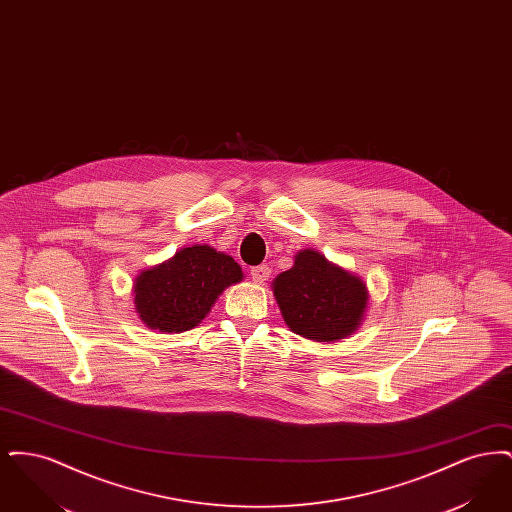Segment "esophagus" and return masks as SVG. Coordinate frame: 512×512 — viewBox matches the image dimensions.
I'll return each instance as SVG.
<instances>
[{
  "instance_id": "esophagus-1",
  "label": "esophagus",
  "mask_w": 512,
  "mask_h": 512,
  "mask_svg": "<svg viewBox=\"0 0 512 512\" xmlns=\"http://www.w3.org/2000/svg\"><path fill=\"white\" fill-rule=\"evenodd\" d=\"M270 276V268L268 265H259V267L251 268V278L255 284H265Z\"/></svg>"
}]
</instances>
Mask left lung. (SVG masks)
Instances as JSON below:
<instances>
[{
	"label": "left lung",
	"instance_id": "8db88e82",
	"mask_svg": "<svg viewBox=\"0 0 512 512\" xmlns=\"http://www.w3.org/2000/svg\"><path fill=\"white\" fill-rule=\"evenodd\" d=\"M272 293L293 334L313 341H340L365 320L368 288L365 280L320 251L301 249L293 267L278 274Z\"/></svg>",
	"mask_w": 512,
	"mask_h": 512
}]
</instances>
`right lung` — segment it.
<instances>
[{
    "instance_id": "add662e5",
    "label": "right lung",
    "mask_w": 512,
    "mask_h": 512,
    "mask_svg": "<svg viewBox=\"0 0 512 512\" xmlns=\"http://www.w3.org/2000/svg\"><path fill=\"white\" fill-rule=\"evenodd\" d=\"M242 280V267L230 255L205 244L182 247L136 276L134 309L147 328L180 334L199 326L220 293Z\"/></svg>"
}]
</instances>
